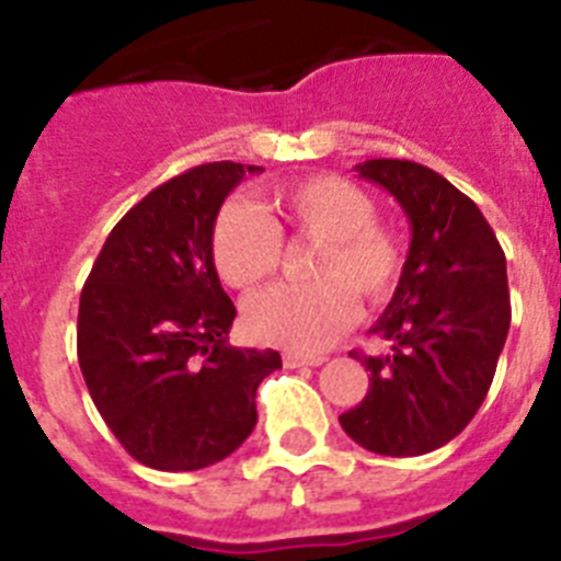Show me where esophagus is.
<instances>
[{"label":"esophagus","mask_w":561,"mask_h":561,"mask_svg":"<svg viewBox=\"0 0 561 561\" xmlns=\"http://www.w3.org/2000/svg\"><path fill=\"white\" fill-rule=\"evenodd\" d=\"M325 356L320 354H284V365L286 368H317V365H323Z\"/></svg>","instance_id":"obj_1"}]
</instances>
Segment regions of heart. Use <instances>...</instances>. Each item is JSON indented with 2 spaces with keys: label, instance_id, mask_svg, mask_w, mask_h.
<instances>
[{
  "label": "heart",
  "instance_id": "obj_1",
  "mask_svg": "<svg viewBox=\"0 0 561 561\" xmlns=\"http://www.w3.org/2000/svg\"><path fill=\"white\" fill-rule=\"evenodd\" d=\"M272 210L291 236L320 241L311 284H280L247 304V329L257 342L291 351H323L348 329L365 304H381L401 275L396 232L376 221V205L354 182L317 173L272 193ZM216 272L232 289H252L280 266V227L247 205L230 202L213 221Z\"/></svg>",
  "mask_w": 561,
  "mask_h": 561
}]
</instances>
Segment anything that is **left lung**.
<instances>
[{"instance_id": "1", "label": "left lung", "mask_w": 561, "mask_h": 561, "mask_svg": "<svg viewBox=\"0 0 561 561\" xmlns=\"http://www.w3.org/2000/svg\"><path fill=\"white\" fill-rule=\"evenodd\" d=\"M408 213L413 241L399 286L370 334L390 354L354 359L370 388L342 430L376 455L410 458L444 447L474 419L492 388L512 323L505 255L469 196L410 160L356 165Z\"/></svg>"}]
</instances>
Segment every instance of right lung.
<instances>
[{
  "label": "right lung",
  "mask_w": 561,
  "mask_h": 561,
  "mask_svg": "<svg viewBox=\"0 0 561 561\" xmlns=\"http://www.w3.org/2000/svg\"><path fill=\"white\" fill-rule=\"evenodd\" d=\"M207 162L153 187L108 232L81 291L78 362L98 413L134 460L193 472L236 453L277 351L232 348L236 306L213 264V221L244 173Z\"/></svg>",
  "instance_id": "1"
}]
</instances>
